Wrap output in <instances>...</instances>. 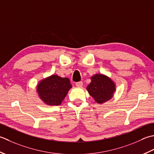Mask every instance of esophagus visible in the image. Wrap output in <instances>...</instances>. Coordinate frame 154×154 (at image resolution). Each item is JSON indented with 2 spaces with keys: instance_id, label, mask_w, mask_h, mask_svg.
Instances as JSON below:
<instances>
[{
  "instance_id": "obj_1",
  "label": "esophagus",
  "mask_w": 154,
  "mask_h": 154,
  "mask_svg": "<svg viewBox=\"0 0 154 154\" xmlns=\"http://www.w3.org/2000/svg\"><path fill=\"white\" fill-rule=\"evenodd\" d=\"M82 85H83V83H82V82H81V81L78 82L76 83V86L77 87H82Z\"/></svg>"
}]
</instances>
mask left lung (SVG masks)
<instances>
[{
  "mask_svg": "<svg viewBox=\"0 0 154 154\" xmlns=\"http://www.w3.org/2000/svg\"><path fill=\"white\" fill-rule=\"evenodd\" d=\"M91 80L92 82L86 90L97 103H102L112 98L115 84L110 78L105 75L96 74Z\"/></svg>",
  "mask_w": 154,
  "mask_h": 154,
  "instance_id": "8db88e82",
  "label": "left lung"
}]
</instances>
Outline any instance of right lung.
Segmentation results:
<instances>
[{
    "label": "right lung",
    "mask_w": 154,
    "mask_h": 154,
    "mask_svg": "<svg viewBox=\"0 0 154 154\" xmlns=\"http://www.w3.org/2000/svg\"><path fill=\"white\" fill-rule=\"evenodd\" d=\"M72 88L68 78L52 75L40 82L37 92L42 101L48 105H60Z\"/></svg>",
    "instance_id": "add662e5"
}]
</instances>
